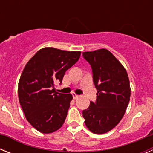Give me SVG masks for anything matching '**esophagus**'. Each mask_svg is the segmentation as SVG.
<instances>
[{"label": "esophagus", "instance_id": "obj_1", "mask_svg": "<svg viewBox=\"0 0 153 153\" xmlns=\"http://www.w3.org/2000/svg\"><path fill=\"white\" fill-rule=\"evenodd\" d=\"M72 95H73V98H74V100H76V99H77L78 97H79V96L76 95V94L75 93H73Z\"/></svg>", "mask_w": 153, "mask_h": 153}]
</instances>
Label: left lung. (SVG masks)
<instances>
[{
    "label": "left lung",
    "instance_id": "1",
    "mask_svg": "<svg viewBox=\"0 0 153 153\" xmlns=\"http://www.w3.org/2000/svg\"><path fill=\"white\" fill-rule=\"evenodd\" d=\"M91 65L97 101L83 111L85 124L96 134L113 129L122 120L130 99L129 79L125 67L106 49L83 52Z\"/></svg>",
    "mask_w": 153,
    "mask_h": 153
}]
</instances>
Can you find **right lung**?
<instances>
[{
	"mask_svg": "<svg viewBox=\"0 0 153 153\" xmlns=\"http://www.w3.org/2000/svg\"><path fill=\"white\" fill-rule=\"evenodd\" d=\"M80 54V51L44 47L24 67L18 83L19 102L28 122L39 132L48 134L63 126L73 96L56 92L55 83H62Z\"/></svg>",
	"mask_w": 153,
	"mask_h": 153,
	"instance_id": "obj_1",
	"label": "right lung"
}]
</instances>
